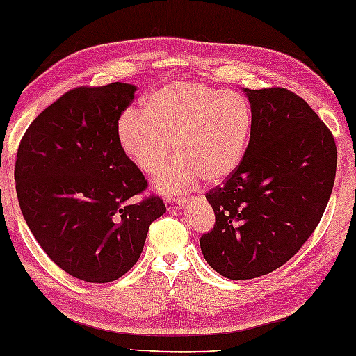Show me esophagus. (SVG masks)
Masks as SVG:
<instances>
[{"label": "esophagus", "instance_id": "34e87169", "mask_svg": "<svg viewBox=\"0 0 356 356\" xmlns=\"http://www.w3.org/2000/svg\"><path fill=\"white\" fill-rule=\"evenodd\" d=\"M185 204H186V202L184 199H180V197H166L165 199V205L170 211L180 210V208L185 207Z\"/></svg>", "mask_w": 356, "mask_h": 356}]
</instances>
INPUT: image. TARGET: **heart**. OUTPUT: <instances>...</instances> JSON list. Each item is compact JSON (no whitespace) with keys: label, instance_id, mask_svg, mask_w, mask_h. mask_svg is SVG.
Segmentation results:
<instances>
[{"label":"heart","instance_id":"obj_1","mask_svg":"<svg viewBox=\"0 0 356 356\" xmlns=\"http://www.w3.org/2000/svg\"><path fill=\"white\" fill-rule=\"evenodd\" d=\"M252 109L234 90L204 83L171 81L151 92L143 111H127L117 123V142L138 170L156 176L172 156L177 159L156 180L163 193L197 186L200 179L219 184L239 168L245 156Z\"/></svg>","mask_w":356,"mask_h":356}]
</instances>
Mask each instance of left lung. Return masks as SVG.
I'll list each match as a JSON object with an SVG mask.
<instances>
[{
  "label": "left lung",
  "mask_w": 356,
  "mask_h": 356,
  "mask_svg": "<svg viewBox=\"0 0 356 356\" xmlns=\"http://www.w3.org/2000/svg\"><path fill=\"white\" fill-rule=\"evenodd\" d=\"M252 131L242 163L205 194L216 224L200 238L211 268L253 280L284 266L321 220L337 145L307 102L285 88L247 89Z\"/></svg>",
  "instance_id": "obj_1"
}]
</instances>
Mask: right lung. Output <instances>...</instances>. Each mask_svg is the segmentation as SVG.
<instances>
[{"mask_svg": "<svg viewBox=\"0 0 356 356\" xmlns=\"http://www.w3.org/2000/svg\"><path fill=\"white\" fill-rule=\"evenodd\" d=\"M134 85L75 88L21 138L15 184L21 213L46 254L74 277L111 282L138 261L163 200L134 202L148 182L117 142Z\"/></svg>", "mask_w": 356, "mask_h": 356, "instance_id": "obj_1", "label": "right lung"}]
</instances>
